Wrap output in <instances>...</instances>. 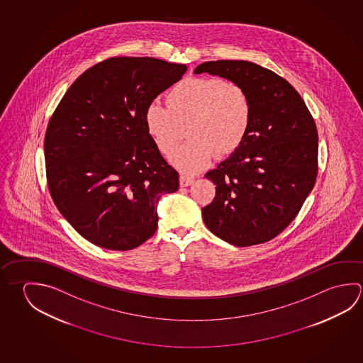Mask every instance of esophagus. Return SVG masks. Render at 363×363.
Segmentation results:
<instances>
[{"instance_id":"obj_1","label":"esophagus","mask_w":363,"mask_h":363,"mask_svg":"<svg viewBox=\"0 0 363 363\" xmlns=\"http://www.w3.org/2000/svg\"><path fill=\"white\" fill-rule=\"evenodd\" d=\"M194 177H191L189 174H181L179 176V184H181V187H187V186H190L192 182H194Z\"/></svg>"}]
</instances>
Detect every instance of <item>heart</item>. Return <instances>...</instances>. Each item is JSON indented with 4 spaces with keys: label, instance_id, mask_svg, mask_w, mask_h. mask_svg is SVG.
<instances>
[{
    "label": "heart",
    "instance_id": "obj_1",
    "mask_svg": "<svg viewBox=\"0 0 363 363\" xmlns=\"http://www.w3.org/2000/svg\"><path fill=\"white\" fill-rule=\"evenodd\" d=\"M167 107L147 104L144 123L160 153L172 152L181 126L189 141L171 155L172 166L196 172L208 166L214 154L235 153L246 139L252 121V106L240 84L219 77H189L167 93Z\"/></svg>",
    "mask_w": 363,
    "mask_h": 363
}]
</instances>
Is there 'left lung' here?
Here are the masks:
<instances>
[{"label": "left lung", "instance_id": "1", "mask_svg": "<svg viewBox=\"0 0 363 363\" xmlns=\"http://www.w3.org/2000/svg\"><path fill=\"white\" fill-rule=\"evenodd\" d=\"M195 74L240 84L252 106L241 147L205 174L216 184L201 209L211 233L233 246L270 241L297 216L318 176V136L297 90L272 70L248 61H209Z\"/></svg>", "mask_w": 363, "mask_h": 363}]
</instances>
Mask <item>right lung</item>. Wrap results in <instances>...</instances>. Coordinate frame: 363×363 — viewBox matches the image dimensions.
Returning a JSON list of instances; mask_svg holds the SVG:
<instances>
[{"instance_id": "obj_1", "label": "right lung", "mask_w": 363, "mask_h": 363, "mask_svg": "<svg viewBox=\"0 0 363 363\" xmlns=\"http://www.w3.org/2000/svg\"><path fill=\"white\" fill-rule=\"evenodd\" d=\"M186 70L158 58H108L77 77L52 116L45 139L52 199L99 247L140 246L157 230L160 197L179 190L144 112Z\"/></svg>"}]
</instances>
